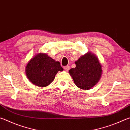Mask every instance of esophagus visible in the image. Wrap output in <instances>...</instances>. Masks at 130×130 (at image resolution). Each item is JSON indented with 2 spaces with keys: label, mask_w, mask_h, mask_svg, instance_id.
<instances>
[{
  "label": "esophagus",
  "mask_w": 130,
  "mask_h": 130,
  "mask_svg": "<svg viewBox=\"0 0 130 130\" xmlns=\"http://www.w3.org/2000/svg\"><path fill=\"white\" fill-rule=\"evenodd\" d=\"M63 68H64V70H65L66 72H68V70H69V69H70V67H69V65H67V66H65V67Z\"/></svg>",
  "instance_id": "34e87169"
}]
</instances>
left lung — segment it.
Wrapping results in <instances>:
<instances>
[{
    "label": "left lung",
    "instance_id": "1",
    "mask_svg": "<svg viewBox=\"0 0 130 130\" xmlns=\"http://www.w3.org/2000/svg\"><path fill=\"white\" fill-rule=\"evenodd\" d=\"M76 67L69 73L77 87L89 90L98 83L102 75V66L95 55L88 52L75 62Z\"/></svg>",
    "mask_w": 130,
    "mask_h": 130
}]
</instances>
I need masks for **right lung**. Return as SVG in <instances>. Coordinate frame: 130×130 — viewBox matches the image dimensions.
Here are the masks:
<instances>
[{"label": "right lung", "mask_w": 130, "mask_h": 130, "mask_svg": "<svg viewBox=\"0 0 130 130\" xmlns=\"http://www.w3.org/2000/svg\"><path fill=\"white\" fill-rule=\"evenodd\" d=\"M63 68L58 61L49 57L46 53H38L31 58L26 66V75L35 85L45 87L51 84L58 71Z\"/></svg>", "instance_id": "right-lung-1"}]
</instances>
